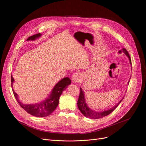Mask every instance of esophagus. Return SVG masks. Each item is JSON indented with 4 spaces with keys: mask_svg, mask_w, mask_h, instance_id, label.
<instances>
[{
    "mask_svg": "<svg viewBox=\"0 0 146 146\" xmlns=\"http://www.w3.org/2000/svg\"><path fill=\"white\" fill-rule=\"evenodd\" d=\"M81 80V76L80 74L75 73L73 75L72 78L73 83H78V82H80Z\"/></svg>",
    "mask_w": 146,
    "mask_h": 146,
    "instance_id": "1",
    "label": "esophagus"
}]
</instances>
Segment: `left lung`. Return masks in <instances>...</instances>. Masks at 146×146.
<instances>
[{
    "label": "left lung",
    "instance_id": "1",
    "mask_svg": "<svg viewBox=\"0 0 146 146\" xmlns=\"http://www.w3.org/2000/svg\"><path fill=\"white\" fill-rule=\"evenodd\" d=\"M125 53V55L128 58H129L130 64L132 65L131 57H130L129 53H128V52L126 50V49H125V48H123L121 50H120L119 51V53ZM128 84H129V81H128ZM80 95H79L78 100L77 102L78 107L80 111L81 112V113H82L85 116V117H86L87 118L92 119H100V118L105 117V116L108 115L110 113H111L116 108H117V107L120 104V102L122 101V100H123V98H122L121 100L117 104H116L115 106H114L112 108L106 110V111H96L90 109L88 106H87V105L86 102V100H85L84 92H83V89L81 88V87L80 88Z\"/></svg>",
    "mask_w": 146,
    "mask_h": 146
}]
</instances>
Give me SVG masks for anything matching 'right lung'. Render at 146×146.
I'll return each mask as SVG.
<instances>
[{
    "instance_id": "obj_1",
    "label": "right lung",
    "mask_w": 146,
    "mask_h": 146,
    "mask_svg": "<svg viewBox=\"0 0 146 146\" xmlns=\"http://www.w3.org/2000/svg\"><path fill=\"white\" fill-rule=\"evenodd\" d=\"M41 35H42L40 33H37L29 37L27 40H34ZM14 81V80L12 75H11V86H12V89ZM71 80L68 77H65L62 79L54 87L48 98H46V100L42 102L35 104H25L21 103L19 101L18 95L14 91L13 89V92L17 101L18 102L22 108L24 109L26 112L33 116H35V117H43L50 115L54 111V110L56 108L58 104H59V98L63 91L65 90L68 86L69 84H71Z\"/></svg>"
}]
</instances>
